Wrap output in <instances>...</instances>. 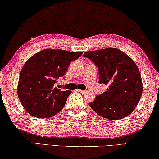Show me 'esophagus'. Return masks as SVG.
<instances>
[{
    "instance_id": "esophagus-1",
    "label": "esophagus",
    "mask_w": 159,
    "mask_h": 159,
    "mask_svg": "<svg viewBox=\"0 0 159 159\" xmlns=\"http://www.w3.org/2000/svg\"><path fill=\"white\" fill-rule=\"evenodd\" d=\"M78 91H79L80 93H87V91H86V90H78Z\"/></svg>"
}]
</instances>
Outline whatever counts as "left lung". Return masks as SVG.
I'll return each instance as SVG.
<instances>
[{
	"label": "left lung",
	"instance_id": "1",
	"mask_svg": "<svg viewBox=\"0 0 159 159\" xmlns=\"http://www.w3.org/2000/svg\"><path fill=\"white\" fill-rule=\"evenodd\" d=\"M99 70V84L108 86L89 103L99 116L110 120L125 118L134 111L140 101L143 84L141 73L131 58L116 48L85 52Z\"/></svg>",
	"mask_w": 159,
	"mask_h": 159
}]
</instances>
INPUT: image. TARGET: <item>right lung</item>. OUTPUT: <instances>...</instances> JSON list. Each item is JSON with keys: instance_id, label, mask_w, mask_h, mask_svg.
I'll return each mask as SVG.
<instances>
[{"instance_id": "1", "label": "right lung", "mask_w": 159, "mask_h": 159, "mask_svg": "<svg viewBox=\"0 0 159 159\" xmlns=\"http://www.w3.org/2000/svg\"><path fill=\"white\" fill-rule=\"evenodd\" d=\"M83 52L47 48L34 54L25 63L19 76L18 96L25 110L33 116H53L64 107L71 91L56 87L71 61Z\"/></svg>"}]
</instances>
